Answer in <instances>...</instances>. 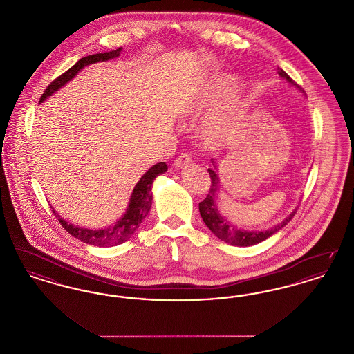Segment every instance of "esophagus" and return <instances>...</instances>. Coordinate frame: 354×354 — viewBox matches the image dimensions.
I'll return each mask as SVG.
<instances>
[{
    "label": "esophagus",
    "mask_w": 354,
    "mask_h": 354,
    "mask_svg": "<svg viewBox=\"0 0 354 354\" xmlns=\"http://www.w3.org/2000/svg\"><path fill=\"white\" fill-rule=\"evenodd\" d=\"M191 163H192V158H191L188 153H182V155H179V156L176 158V160L174 162V167L180 169V167L188 166V165H191Z\"/></svg>",
    "instance_id": "esophagus-1"
}]
</instances>
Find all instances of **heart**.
Listing matches in <instances>:
<instances>
[{
    "label": "heart",
    "instance_id": "obj_1",
    "mask_svg": "<svg viewBox=\"0 0 354 354\" xmlns=\"http://www.w3.org/2000/svg\"><path fill=\"white\" fill-rule=\"evenodd\" d=\"M239 82L231 74H218L196 86L183 104L185 118H203L199 139L203 146L212 151L224 150L232 134L234 119L239 111Z\"/></svg>",
    "mask_w": 354,
    "mask_h": 354
}]
</instances>
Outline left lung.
Here are the masks:
<instances>
[{"instance_id":"1","label":"left lung","mask_w":354,"mask_h":354,"mask_svg":"<svg viewBox=\"0 0 354 354\" xmlns=\"http://www.w3.org/2000/svg\"><path fill=\"white\" fill-rule=\"evenodd\" d=\"M279 75L281 80L286 81L288 84L295 86L296 88H299V86L295 84L290 77L286 74L283 68H279ZM214 169H208L209 176H211V187H209V192L207 195V198L199 203V212L202 216L204 224L209 228V231L219 237L220 240L231 244V245H237V247H251L254 244H259L264 240H267L274 234H277L279 231H281L286 224L292 220L296 214L295 208L286 219L279 221L277 224L272 225L268 230H244L241 227H237L232 221L227 219L225 216H223L220 214L219 208H218V192H219V175H218V163L215 162V159L211 160Z\"/></svg>"}]
</instances>
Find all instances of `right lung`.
I'll list each match as a JSON object with an SVG mask.
<instances>
[{
	"mask_svg": "<svg viewBox=\"0 0 354 354\" xmlns=\"http://www.w3.org/2000/svg\"><path fill=\"white\" fill-rule=\"evenodd\" d=\"M120 51L122 48H119L117 50L93 54V55L81 58L73 68H68L66 73H64L61 77H58L55 81H53L48 86V88L41 97L39 103H44L48 98H50L54 93H57L59 88H62L65 84L70 82L82 68L91 64L114 59L120 55ZM167 169H169L167 165L165 162H160L153 165L151 169H149V171L143 174V176L135 185L134 189L131 192L126 212L113 225H109L104 228H94V230L74 225V224H70L68 220L61 218V215H58V212L50 205L53 214L55 215L57 219L59 220L62 227L70 235L77 237L78 240L84 241L86 244L95 245V247L119 245L134 235L135 231L139 228L142 221L149 215L152 204V183L156 179V176L165 174Z\"/></svg>",
	"mask_w": 354,
	"mask_h": 354,
	"instance_id": "add662e5",
	"label": "right lung"
}]
</instances>
